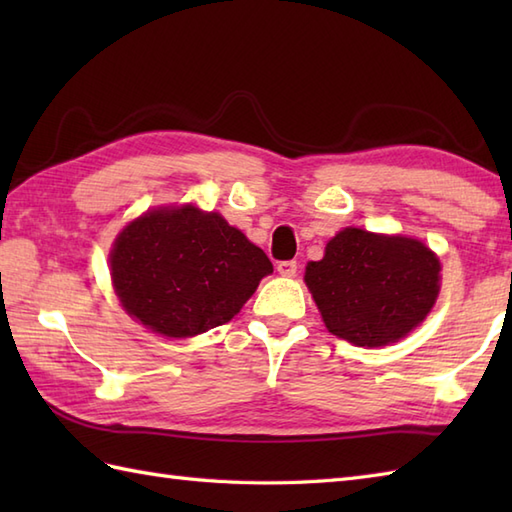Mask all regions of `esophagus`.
<instances>
[{"mask_svg":"<svg viewBox=\"0 0 512 512\" xmlns=\"http://www.w3.org/2000/svg\"><path fill=\"white\" fill-rule=\"evenodd\" d=\"M277 273L281 277H295L297 275V262H292V259H288V262H279Z\"/></svg>","mask_w":512,"mask_h":512,"instance_id":"1","label":"esophagus"}]
</instances>
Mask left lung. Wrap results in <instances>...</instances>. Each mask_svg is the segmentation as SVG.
<instances>
[{
  "instance_id": "left-lung-1",
  "label": "left lung",
  "mask_w": 512,
  "mask_h": 512,
  "mask_svg": "<svg viewBox=\"0 0 512 512\" xmlns=\"http://www.w3.org/2000/svg\"><path fill=\"white\" fill-rule=\"evenodd\" d=\"M306 286L328 328L358 347L400 341L427 319L440 292V259L420 239L363 228L336 233Z\"/></svg>"
}]
</instances>
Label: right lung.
<instances>
[{
    "label": "right lung",
    "instance_id": "1",
    "mask_svg": "<svg viewBox=\"0 0 512 512\" xmlns=\"http://www.w3.org/2000/svg\"><path fill=\"white\" fill-rule=\"evenodd\" d=\"M110 270L129 317L187 339L231 321L273 264L220 213L184 204L129 222L114 242Z\"/></svg>",
    "mask_w": 512,
    "mask_h": 512
}]
</instances>
